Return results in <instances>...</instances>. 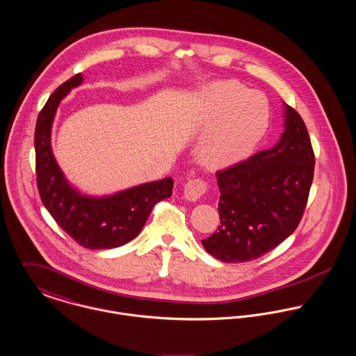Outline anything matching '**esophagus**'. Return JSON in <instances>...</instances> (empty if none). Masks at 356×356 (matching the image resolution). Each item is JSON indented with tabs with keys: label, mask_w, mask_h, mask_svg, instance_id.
I'll return each instance as SVG.
<instances>
[{
	"label": "esophagus",
	"mask_w": 356,
	"mask_h": 356,
	"mask_svg": "<svg viewBox=\"0 0 356 356\" xmlns=\"http://www.w3.org/2000/svg\"><path fill=\"white\" fill-rule=\"evenodd\" d=\"M209 190V184L203 179H191L184 186V196L187 200L195 202Z\"/></svg>",
	"instance_id": "obj_1"
}]
</instances>
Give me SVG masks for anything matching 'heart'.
<instances>
[{"label":"heart","instance_id":"heart-1","mask_svg":"<svg viewBox=\"0 0 356 356\" xmlns=\"http://www.w3.org/2000/svg\"><path fill=\"white\" fill-rule=\"evenodd\" d=\"M270 119L267 100L234 81L217 82L203 93V126L211 131L200 147L209 166L237 163L264 136Z\"/></svg>","mask_w":356,"mask_h":356}]
</instances>
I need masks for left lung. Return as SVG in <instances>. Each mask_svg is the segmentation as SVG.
I'll return each mask as SVG.
<instances>
[{"mask_svg":"<svg viewBox=\"0 0 356 356\" xmlns=\"http://www.w3.org/2000/svg\"><path fill=\"white\" fill-rule=\"evenodd\" d=\"M284 133L274 147L218 170L220 225L202 240L223 263L254 260L301 222L314 175V152L300 113L284 104Z\"/></svg>","mask_w":356,"mask_h":356,"instance_id":"left-lung-1","label":"left lung"}]
</instances>
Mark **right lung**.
I'll return each instance as SVG.
<instances>
[{
    "instance_id": "right-lung-1",
    "label": "right lung",
    "mask_w": 356,
    "mask_h": 356,
    "mask_svg": "<svg viewBox=\"0 0 356 356\" xmlns=\"http://www.w3.org/2000/svg\"><path fill=\"white\" fill-rule=\"evenodd\" d=\"M81 82L79 73L58 86L38 116L36 184L44 207L77 244L88 249H111L137 237L156 203L172 195L173 179L165 177L103 197L82 195L70 186L55 161L51 127L60 100Z\"/></svg>"
}]
</instances>
